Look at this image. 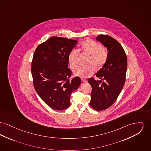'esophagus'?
Listing matches in <instances>:
<instances>
[{"label": "esophagus", "mask_w": 151, "mask_h": 151, "mask_svg": "<svg viewBox=\"0 0 151 151\" xmlns=\"http://www.w3.org/2000/svg\"><path fill=\"white\" fill-rule=\"evenodd\" d=\"M81 81L82 82H84V83H86V82H87V79H81Z\"/></svg>", "instance_id": "1"}]
</instances>
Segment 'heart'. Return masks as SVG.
I'll use <instances>...</instances> for the list:
<instances>
[{"label":"heart","instance_id":"obj_1","mask_svg":"<svg viewBox=\"0 0 151 151\" xmlns=\"http://www.w3.org/2000/svg\"><path fill=\"white\" fill-rule=\"evenodd\" d=\"M79 50L82 52L89 55L88 63H93L98 69L103 67L107 60L108 53L106 51L100 43L92 39H87L81 42ZM79 55V52L75 48L72 49L68 53V61L73 70H75L78 65ZM93 65L89 64L78 67L74 72L75 75L80 78H87L92 75L95 71Z\"/></svg>","mask_w":151,"mask_h":151}]
</instances>
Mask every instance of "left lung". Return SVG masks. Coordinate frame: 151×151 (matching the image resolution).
<instances>
[{
	"label": "left lung",
	"mask_w": 151,
	"mask_h": 151,
	"mask_svg": "<svg viewBox=\"0 0 151 151\" xmlns=\"http://www.w3.org/2000/svg\"><path fill=\"white\" fill-rule=\"evenodd\" d=\"M96 40L108 50L106 64L96 76L88 79L92 87L89 105L96 111H103L111 106L120 95L125 81L127 58L124 50L114 38L106 35H100Z\"/></svg>",
	"instance_id": "1"
}]
</instances>
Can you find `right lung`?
<instances>
[{"label":"right lung","mask_w":151,"mask_h":151,"mask_svg":"<svg viewBox=\"0 0 151 151\" xmlns=\"http://www.w3.org/2000/svg\"><path fill=\"white\" fill-rule=\"evenodd\" d=\"M78 41L53 36L36 48L31 63L33 85L45 104L55 110L70 105L71 93L81 83L78 76L70 79L68 55Z\"/></svg>","instance_id":"right-lung-1"}]
</instances>
